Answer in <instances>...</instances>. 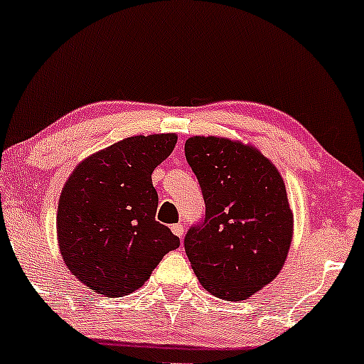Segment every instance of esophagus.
<instances>
[{"instance_id":"1","label":"esophagus","mask_w":364,"mask_h":364,"mask_svg":"<svg viewBox=\"0 0 364 364\" xmlns=\"http://www.w3.org/2000/svg\"><path fill=\"white\" fill-rule=\"evenodd\" d=\"M171 230L176 237H178V238L183 237V225H181V223H176V225H172Z\"/></svg>"}]
</instances>
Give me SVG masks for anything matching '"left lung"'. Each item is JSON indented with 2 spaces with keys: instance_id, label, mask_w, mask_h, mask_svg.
Listing matches in <instances>:
<instances>
[{
  "instance_id": "1",
  "label": "left lung",
  "mask_w": 364,
  "mask_h": 364,
  "mask_svg": "<svg viewBox=\"0 0 364 364\" xmlns=\"http://www.w3.org/2000/svg\"><path fill=\"white\" fill-rule=\"evenodd\" d=\"M186 159L205 202V218L183 240L191 265L213 296L247 300L280 273L290 250L283 178L255 147L225 137L187 139Z\"/></svg>"
}]
</instances>
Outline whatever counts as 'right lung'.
<instances>
[{"mask_svg":"<svg viewBox=\"0 0 364 364\" xmlns=\"http://www.w3.org/2000/svg\"><path fill=\"white\" fill-rule=\"evenodd\" d=\"M176 134L134 136L74 168L58 203V243L68 270L92 291L124 296L149 280L162 257L181 245L156 222L152 172L171 156Z\"/></svg>","mask_w":364,"mask_h":364,"instance_id":"1","label":"right lung"}]
</instances>
